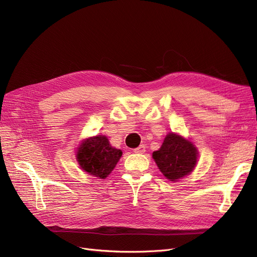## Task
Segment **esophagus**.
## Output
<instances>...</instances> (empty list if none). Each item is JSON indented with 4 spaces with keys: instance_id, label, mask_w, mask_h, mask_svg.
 Instances as JSON below:
<instances>
[{
    "instance_id": "34e87169",
    "label": "esophagus",
    "mask_w": 257,
    "mask_h": 257,
    "mask_svg": "<svg viewBox=\"0 0 257 257\" xmlns=\"http://www.w3.org/2000/svg\"><path fill=\"white\" fill-rule=\"evenodd\" d=\"M134 152H135V153H141V154L145 153V152H146V147H145V145H141L138 148H136V149H134Z\"/></svg>"
}]
</instances>
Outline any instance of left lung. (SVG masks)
<instances>
[{
  "label": "left lung",
  "mask_w": 257,
  "mask_h": 257,
  "mask_svg": "<svg viewBox=\"0 0 257 257\" xmlns=\"http://www.w3.org/2000/svg\"><path fill=\"white\" fill-rule=\"evenodd\" d=\"M161 173L169 181L190 175L197 164L198 151L189 139L176 133H168L158 151L152 153Z\"/></svg>",
  "instance_id": "1"
}]
</instances>
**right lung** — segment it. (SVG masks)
<instances>
[{
  "label": "right lung",
  "instance_id": "right-lung-1",
  "mask_svg": "<svg viewBox=\"0 0 257 257\" xmlns=\"http://www.w3.org/2000/svg\"><path fill=\"white\" fill-rule=\"evenodd\" d=\"M122 157L105 135L85 138L77 148L76 160L82 170L97 179H106Z\"/></svg>",
  "mask_w": 257,
  "mask_h": 257
}]
</instances>
